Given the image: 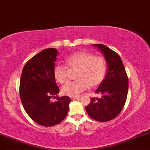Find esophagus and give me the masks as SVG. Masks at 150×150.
<instances>
[{
	"instance_id": "obj_1",
	"label": "esophagus",
	"mask_w": 150,
	"mask_h": 150,
	"mask_svg": "<svg viewBox=\"0 0 150 150\" xmlns=\"http://www.w3.org/2000/svg\"><path fill=\"white\" fill-rule=\"evenodd\" d=\"M71 99L72 100H76V99H78V97H71Z\"/></svg>"
}]
</instances>
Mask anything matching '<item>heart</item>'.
<instances>
[{
	"mask_svg": "<svg viewBox=\"0 0 150 150\" xmlns=\"http://www.w3.org/2000/svg\"><path fill=\"white\" fill-rule=\"evenodd\" d=\"M66 65L70 70H77L76 81H69L62 88V93L70 97H77L89 86L100 85L107 73V62L102 57L93 56L84 51L74 52L65 59ZM65 66L56 64L53 74L57 81L60 84L68 80V69Z\"/></svg>",
	"mask_w": 150,
	"mask_h": 150,
	"instance_id": "b5f03b06",
	"label": "heart"
}]
</instances>
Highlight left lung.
<instances>
[{
	"mask_svg": "<svg viewBox=\"0 0 150 150\" xmlns=\"http://www.w3.org/2000/svg\"><path fill=\"white\" fill-rule=\"evenodd\" d=\"M105 56L108 65L105 78L96 93L102 97L91 98L86 107L89 116L100 122L115 118L124 107L128 93V77L120 57L102 44H93Z\"/></svg>",
	"mask_w": 150,
	"mask_h": 150,
	"instance_id": "obj_1",
	"label": "left lung"
}]
</instances>
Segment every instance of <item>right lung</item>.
I'll return each mask as SVG.
<instances>
[{"label": "right lung", "instance_id": "obj_1", "mask_svg": "<svg viewBox=\"0 0 150 150\" xmlns=\"http://www.w3.org/2000/svg\"><path fill=\"white\" fill-rule=\"evenodd\" d=\"M58 54L55 48H47L25 64L20 79L21 100L28 115L36 123L44 127L59 124L65 118L71 98L58 97L59 88L53 74ZM54 103L51 98H56Z\"/></svg>", "mask_w": 150, "mask_h": 150}]
</instances>
